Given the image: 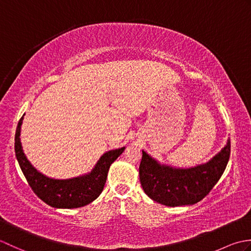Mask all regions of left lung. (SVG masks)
<instances>
[{
    "label": "left lung",
    "instance_id": "1",
    "mask_svg": "<svg viewBox=\"0 0 251 251\" xmlns=\"http://www.w3.org/2000/svg\"><path fill=\"white\" fill-rule=\"evenodd\" d=\"M231 142L209 162L191 168L162 165L142 150L139 177L143 191L154 201L170 207L201 201L219 181L230 158Z\"/></svg>",
    "mask_w": 251,
    "mask_h": 251
}]
</instances>
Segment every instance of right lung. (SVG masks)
Listing matches in <instances>:
<instances>
[{"label": "right lung", "mask_w": 251, "mask_h": 251, "mask_svg": "<svg viewBox=\"0 0 251 251\" xmlns=\"http://www.w3.org/2000/svg\"><path fill=\"white\" fill-rule=\"evenodd\" d=\"M24 116L18 122L15 135V153L19 166L31 189L47 205L55 208H78L95 201L103 190L111 164L124 152L125 147L105 152L90 173L71 179H52L32 166L25 155L20 142Z\"/></svg>", "instance_id": "right-lung-1"}]
</instances>
